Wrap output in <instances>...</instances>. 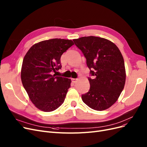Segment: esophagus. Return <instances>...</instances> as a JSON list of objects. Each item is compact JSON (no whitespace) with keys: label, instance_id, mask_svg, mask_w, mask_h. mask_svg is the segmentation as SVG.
Segmentation results:
<instances>
[{"label":"esophagus","instance_id":"esophagus-1","mask_svg":"<svg viewBox=\"0 0 147 147\" xmlns=\"http://www.w3.org/2000/svg\"><path fill=\"white\" fill-rule=\"evenodd\" d=\"M71 80H72V82H73V83H76V82H78V79H74V78H72V79H71Z\"/></svg>","mask_w":147,"mask_h":147}]
</instances>
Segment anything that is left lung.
<instances>
[{"label":"left lung","instance_id":"obj_1","mask_svg":"<svg viewBox=\"0 0 147 147\" xmlns=\"http://www.w3.org/2000/svg\"><path fill=\"white\" fill-rule=\"evenodd\" d=\"M82 52L91 76L90 88L82 95L90 108L97 111L108 109L118 99L124 88L126 74L123 58L117 47L104 38L87 36L73 40Z\"/></svg>","mask_w":147,"mask_h":147}]
</instances>
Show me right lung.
Returning <instances> with one entry per match:
<instances>
[{"label":"right lung","instance_id":"obj_1","mask_svg":"<svg viewBox=\"0 0 147 147\" xmlns=\"http://www.w3.org/2000/svg\"><path fill=\"white\" fill-rule=\"evenodd\" d=\"M74 45L71 40L52 39L32 45L25 54L21 80L32 104L43 111L56 110L65 100L71 79L56 76L62 54Z\"/></svg>","mask_w":147,"mask_h":147}]
</instances>
